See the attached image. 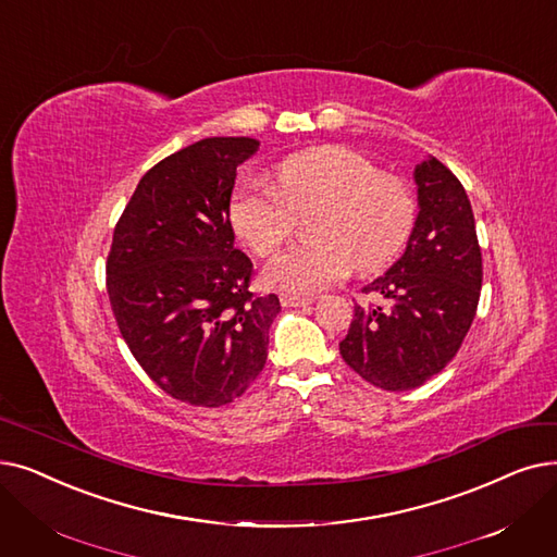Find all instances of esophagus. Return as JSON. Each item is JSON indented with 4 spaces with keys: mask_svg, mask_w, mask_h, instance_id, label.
<instances>
[{
    "mask_svg": "<svg viewBox=\"0 0 557 557\" xmlns=\"http://www.w3.org/2000/svg\"><path fill=\"white\" fill-rule=\"evenodd\" d=\"M282 307H307L311 305V298L305 296H282Z\"/></svg>",
    "mask_w": 557,
    "mask_h": 557,
    "instance_id": "1",
    "label": "esophagus"
}]
</instances>
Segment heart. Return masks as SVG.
I'll use <instances>...</instances> for the list:
<instances>
[{"label":"heart","instance_id":"heart-1","mask_svg":"<svg viewBox=\"0 0 557 557\" xmlns=\"http://www.w3.org/2000/svg\"><path fill=\"white\" fill-rule=\"evenodd\" d=\"M319 207L307 225L317 240L275 257L265 282L307 296L348 275L373 273L396 259L417 223L414 190L403 177L350 148H313L275 165L273 184L248 180L230 205L240 240L259 257L275 255L292 236L296 215Z\"/></svg>","mask_w":557,"mask_h":557}]
</instances>
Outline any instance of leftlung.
<instances>
[{
  "instance_id": "8db88e82",
  "label": "left lung",
  "mask_w": 557,
  "mask_h": 557,
  "mask_svg": "<svg viewBox=\"0 0 557 557\" xmlns=\"http://www.w3.org/2000/svg\"><path fill=\"white\" fill-rule=\"evenodd\" d=\"M419 215L403 257L364 286L382 305H355L346 364L384 392L417 389L457 355L475 319L482 252L465 186L440 159L414 168Z\"/></svg>"
}]
</instances>
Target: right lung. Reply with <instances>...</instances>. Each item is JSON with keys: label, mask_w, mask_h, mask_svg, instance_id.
<instances>
[{"label": "right lung", "mask_w": 557, "mask_h": 557, "mask_svg": "<svg viewBox=\"0 0 557 557\" xmlns=\"http://www.w3.org/2000/svg\"><path fill=\"white\" fill-rule=\"evenodd\" d=\"M259 140L202 138L138 182L113 230L107 292L120 334L159 389L196 407L244 394L269 357L275 294L250 292L252 261L234 248L236 168Z\"/></svg>", "instance_id": "add662e5"}]
</instances>
